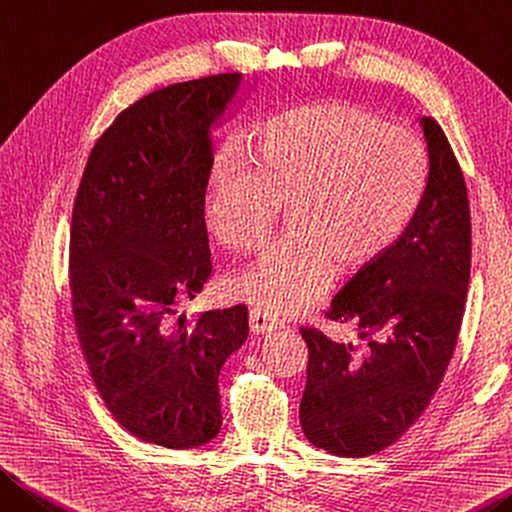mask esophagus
Returning a JSON list of instances; mask_svg holds the SVG:
<instances>
[{
  "instance_id": "esophagus-1",
  "label": "esophagus",
  "mask_w": 512,
  "mask_h": 512,
  "mask_svg": "<svg viewBox=\"0 0 512 512\" xmlns=\"http://www.w3.org/2000/svg\"><path fill=\"white\" fill-rule=\"evenodd\" d=\"M283 322L279 320V317L267 313V311H261V308H254V311L249 313V329L251 333L256 335H265V333H272L276 329H281Z\"/></svg>"
}]
</instances>
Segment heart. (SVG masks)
<instances>
[{
  "label": "heart",
  "instance_id": "1",
  "mask_svg": "<svg viewBox=\"0 0 512 512\" xmlns=\"http://www.w3.org/2000/svg\"><path fill=\"white\" fill-rule=\"evenodd\" d=\"M429 147L415 129L367 106L322 99L272 115L249 154L215 158L204 213L217 240L249 251L286 206V236L233 276L242 299L292 313L342 274L381 258L404 236L429 186Z\"/></svg>",
  "mask_w": 512,
  "mask_h": 512
}]
</instances>
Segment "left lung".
Here are the masks:
<instances>
[{
	"label": "left lung",
	"mask_w": 512,
	"mask_h": 512,
	"mask_svg": "<svg viewBox=\"0 0 512 512\" xmlns=\"http://www.w3.org/2000/svg\"><path fill=\"white\" fill-rule=\"evenodd\" d=\"M422 127L431 172L413 222L322 315L326 326H347L354 338L299 329L308 345L301 429L333 456H372L420 420L463 324L472 265L467 186L438 120L424 117Z\"/></svg>",
	"instance_id": "left-lung-1"
}]
</instances>
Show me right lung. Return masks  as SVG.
I'll return each instance as SVG.
<instances>
[{
	"label": "right lung",
	"instance_id": "1",
	"mask_svg": "<svg viewBox=\"0 0 512 512\" xmlns=\"http://www.w3.org/2000/svg\"><path fill=\"white\" fill-rule=\"evenodd\" d=\"M238 83L240 74H211L124 108L92 147L74 197L70 295L83 358L115 420L167 449L220 433L217 379L249 333L245 306L179 313L213 272L208 129Z\"/></svg>",
	"mask_w": 512,
	"mask_h": 512
}]
</instances>
